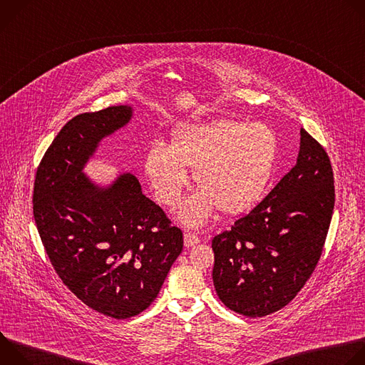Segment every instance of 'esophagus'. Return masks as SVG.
<instances>
[{"label":"esophagus","mask_w":365,"mask_h":365,"mask_svg":"<svg viewBox=\"0 0 365 365\" xmlns=\"http://www.w3.org/2000/svg\"><path fill=\"white\" fill-rule=\"evenodd\" d=\"M199 238L195 235V234H192V232H186L185 235H183V242H185V247H193V245H196V244H199Z\"/></svg>","instance_id":"obj_1"}]
</instances>
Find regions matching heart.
<instances>
[{"label":"heart","mask_w":365,"mask_h":365,"mask_svg":"<svg viewBox=\"0 0 365 365\" xmlns=\"http://www.w3.org/2000/svg\"><path fill=\"white\" fill-rule=\"evenodd\" d=\"M279 158L276 131L263 123L217 120L173 131L166 145H153L144 175L158 199L175 206L193 170L199 187L179 207L178 220L203 225L218 207L224 215L242 214L263 197Z\"/></svg>","instance_id":"b5f03b06"}]
</instances>
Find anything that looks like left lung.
I'll return each instance as SVG.
<instances>
[{
  "label": "left lung",
  "mask_w": 365,
  "mask_h": 365,
  "mask_svg": "<svg viewBox=\"0 0 365 365\" xmlns=\"http://www.w3.org/2000/svg\"><path fill=\"white\" fill-rule=\"evenodd\" d=\"M335 202L327 151L300 130L296 165L254 210L212 240L221 302L248 318L286 306L322 252Z\"/></svg>",
  "instance_id": "1"
}]
</instances>
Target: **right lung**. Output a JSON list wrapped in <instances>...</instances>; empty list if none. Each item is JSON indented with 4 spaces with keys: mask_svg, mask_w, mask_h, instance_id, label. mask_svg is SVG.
I'll use <instances>...</instances> for the list:
<instances>
[{
    "mask_svg": "<svg viewBox=\"0 0 365 365\" xmlns=\"http://www.w3.org/2000/svg\"><path fill=\"white\" fill-rule=\"evenodd\" d=\"M133 117L131 106H117L68 121L43 155L33 193L36 225L56 273L86 306L114 319L150 306L183 248L182 231L133 173L101 183L85 172L102 140Z\"/></svg>",
    "mask_w": 365,
    "mask_h": 365,
    "instance_id": "add662e5",
    "label": "right lung"
}]
</instances>
